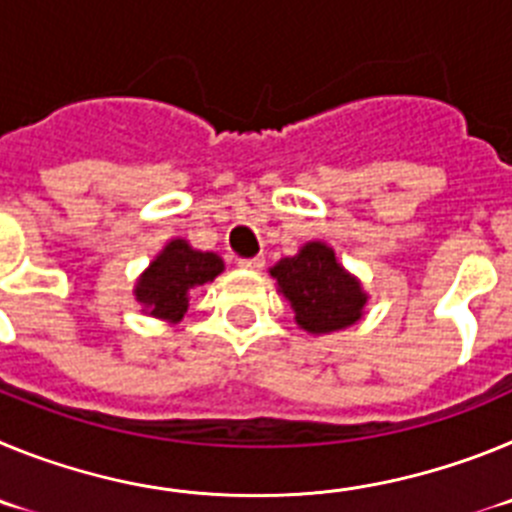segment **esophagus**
<instances>
[{"instance_id": "1", "label": "esophagus", "mask_w": 512, "mask_h": 512, "mask_svg": "<svg viewBox=\"0 0 512 512\" xmlns=\"http://www.w3.org/2000/svg\"><path fill=\"white\" fill-rule=\"evenodd\" d=\"M238 266L246 271H261L264 269V259H261V256H253V259H238Z\"/></svg>"}]
</instances>
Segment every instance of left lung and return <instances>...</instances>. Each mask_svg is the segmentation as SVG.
Listing matches in <instances>:
<instances>
[{
  "label": "left lung",
  "mask_w": 512,
  "mask_h": 512,
  "mask_svg": "<svg viewBox=\"0 0 512 512\" xmlns=\"http://www.w3.org/2000/svg\"><path fill=\"white\" fill-rule=\"evenodd\" d=\"M269 274L295 312V323L310 336L346 330L364 318L369 295L328 243L307 241L295 256L279 259Z\"/></svg>",
  "instance_id": "left-lung-1"
}]
</instances>
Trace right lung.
<instances>
[{"label":"right lung","mask_w":512,"mask_h":512,"mask_svg":"<svg viewBox=\"0 0 512 512\" xmlns=\"http://www.w3.org/2000/svg\"><path fill=\"white\" fill-rule=\"evenodd\" d=\"M225 271V261L212 251H197L184 238H171L138 277L133 295L146 315L176 325L189 307V292Z\"/></svg>","instance_id":"obj_1"}]
</instances>
